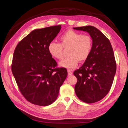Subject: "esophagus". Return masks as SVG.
I'll list each match as a JSON object with an SVG mask.
<instances>
[{"label": "esophagus", "instance_id": "34e87169", "mask_svg": "<svg viewBox=\"0 0 128 128\" xmlns=\"http://www.w3.org/2000/svg\"><path fill=\"white\" fill-rule=\"evenodd\" d=\"M72 71H70V70H68V75H72Z\"/></svg>", "mask_w": 128, "mask_h": 128}]
</instances>
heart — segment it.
I'll return each instance as SVG.
<instances>
[{
    "mask_svg": "<svg viewBox=\"0 0 128 128\" xmlns=\"http://www.w3.org/2000/svg\"><path fill=\"white\" fill-rule=\"evenodd\" d=\"M60 43L50 42L48 51L52 57L61 60L63 58L64 48H69L67 58L59 63L61 67L68 69L75 68L78 61L84 62L90 56L93 48V40L88 34L73 30H68L59 37Z\"/></svg>",
    "mask_w": 128,
    "mask_h": 128,
    "instance_id": "heart-1",
    "label": "heart"
}]
</instances>
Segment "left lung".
<instances>
[{"label":"left lung","mask_w":128,"mask_h":128,"mask_svg":"<svg viewBox=\"0 0 128 128\" xmlns=\"http://www.w3.org/2000/svg\"><path fill=\"white\" fill-rule=\"evenodd\" d=\"M74 29L88 32L93 40L90 56L74 75L77 79L75 86L77 97L84 102L94 103L107 94L113 84L116 70L113 50L110 40L94 26Z\"/></svg>","instance_id":"8db88e82"}]
</instances>
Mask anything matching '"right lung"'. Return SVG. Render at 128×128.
Here are the masks:
<instances>
[{
  "instance_id": "obj_1",
  "label": "right lung",
  "mask_w": 128,
  "mask_h": 128,
  "mask_svg": "<svg viewBox=\"0 0 128 128\" xmlns=\"http://www.w3.org/2000/svg\"><path fill=\"white\" fill-rule=\"evenodd\" d=\"M61 28L58 25L33 30L14 50L13 75L21 94L32 104L46 106L52 104L67 76V69L56 67L48 49Z\"/></svg>"
}]
</instances>
